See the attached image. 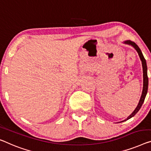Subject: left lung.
<instances>
[{
    "mask_svg": "<svg viewBox=\"0 0 151 151\" xmlns=\"http://www.w3.org/2000/svg\"><path fill=\"white\" fill-rule=\"evenodd\" d=\"M125 43L128 44V45H131L132 46H133L135 49L138 52L139 56H140V58L142 61V68H143V89H142V96L140 98V100L139 101V103L137 107L136 108V109L134 110V111L132 112V114L128 116L127 119H125V121L128 120L130 118L133 117V116L136 114L137 112L139 111V110L140 109V108L142 106V104L145 101V99L146 98V96H147V91H148V75H147V62H146V60L145 58H144V55L142 51L140 50V49L139 48V47L134 42L131 41V40H126L125 42Z\"/></svg>",
    "mask_w": 151,
    "mask_h": 151,
    "instance_id": "8db88e82",
    "label": "left lung"
}]
</instances>
